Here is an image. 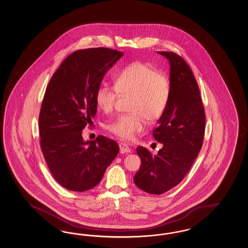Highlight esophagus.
Returning <instances> with one entry per match:
<instances>
[{
    "label": "esophagus",
    "mask_w": 248,
    "mask_h": 248,
    "mask_svg": "<svg viewBox=\"0 0 248 248\" xmlns=\"http://www.w3.org/2000/svg\"><path fill=\"white\" fill-rule=\"evenodd\" d=\"M119 148H120L121 154H129V153H131V149L124 142H120L119 143Z\"/></svg>",
    "instance_id": "obj_1"
}]
</instances>
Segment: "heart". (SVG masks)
<instances>
[{"label": "heart", "mask_w": 248, "mask_h": 248, "mask_svg": "<svg viewBox=\"0 0 248 248\" xmlns=\"http://www.w3.org/2000/svg\"><path fill=\"white\" fill-rule=\"evenodd\" d=\"M170 95V82L166 74L144 63L136 62L124 68L115 81V87L102 84L95 91L97 107L111 113L119 97H131L128 111L106 125L107 130L125 141H133L144 132L147 120L160 119L167 108Z\"/></svg>", "instance_id": "obj_1"}]
</instances>
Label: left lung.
<instances>
[{"label":"left lung","instance_id":"left-lung-1","mask_svg":"<svg viewBox=\"0 0 248 248\" xmlns=\"http://www.w3.org/2000/svg\"><path fill=\"white\" fill-rule=\"evenodd\" d=\"M170 65V95L165 112L154 128L155 140L162 143L158 154L136 149L141 160L134 175L135 185L150 194L160 195L177 186L201 151L206 114L191 68L180 55L160 51Z\"/></svg>","mask_w":248,"mask_h":248}]
</instances>
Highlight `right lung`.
Returning a JSON list of instances; mask_svg holds the SVG:
<instances>
[{
	"label": "right lung",
	"mask_w": 248,
	"mask_h": 248,
	"mask_svg": "<svg viewBox=\"0 0 248 248\" xmlns=\"http://www.w3.org/2000/svg\"><path fill=\"white\" fill-rule=\"evenodd\" d=\"M122 56L107 47L76 50L48 82L39 116L40 148L55 180L69 190L95 187L119 153L114 140L99 135L85 141L82 131L96 114V89Z\"/></svg>",
	"instance_id": "obj_1"
}]
</instances>
